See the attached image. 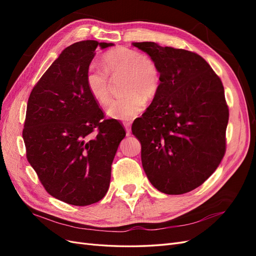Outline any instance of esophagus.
<instances>
[{
  "label": "esophagus",
  "mask_w": 256,
  "mask_h": 256,
  "mask_svg": "<svg viewBox=\"0 0 256 256\" xmlns=\"http://www.w3.org/2000/svg\"><path fill=\"white\" fill-rule=\"evenodd\" d=\"M124 126H125L127 136H129L131 134V124L130 122H124Z\"/></svg>",
  "instance_id": "esophagus-1"
}]
</instances>
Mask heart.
<instances>
[{"instance_id": "heart-1", "label": "heart", "mask_w": 256, "mask_h": 256, "mask_svg": "<svg viewBox=\"0 0 256 256\" xmlns=\"http://www.w3.org/2000/svg\"><path fill=\"white\" fill-rule=\"evenodd\" d=\"M104 66L92 63L85 72V84L90 96L100 104L110 100L111 76L124 74L122 92L125 96L114 99L106 109L108 115L118 120H131L145 108V99L156 96L161 83L158 64L150 56L134 49L118 47L104 53Z\"/></svg>"}]
</instances>
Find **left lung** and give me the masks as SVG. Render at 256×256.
Listing matches in <instances>:
<instances>
[{"mask_svg":"<svg viewBox=\"0 0 256 256\" xmlns=\"http://www.w3.org/2000/svg\"><path fill=\"white\" fill-rule=\"evenodd\" d=\"M160 69L152 104L132 124L141 142L142 166L166 194H184L202 184L226 154L228 108L223 84L207 62L184 49L134 42Z\"/></svg>","mask_w":256,"mask_h":256,"instance_id":"obj_1","label":"left lung"}]
</instances>
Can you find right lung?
<instances>
[{"label": "right lung", "instance_id": "1", "mask_svg": "<svg viewBox=\"0 0 256 256\" xmlns=\"http://www.w3.org/2000/svg\"><path fill=\"white\" fill-rule=\"evenodd\" d=\"M111 46L96 40L69 46L28 97L22 132L28 161L46 191L70 205H90L106 196L113 159L126 136L118 120L104 118L85 84L97 47Z\"/></svg>", "mask_w": 256, "mask_h": 256}]
</instances>
